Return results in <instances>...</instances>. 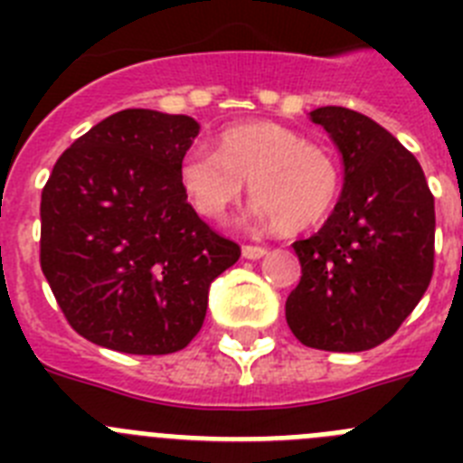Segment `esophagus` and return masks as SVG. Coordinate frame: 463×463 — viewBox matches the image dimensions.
<instances>
[{"label":"esophagus","instance_id":"obj_1","mask_svg":"<svg viewBox=\"0 0 463 463\" xmlns=\"http://www.w3.org/2000/svg\"><path fill=\"white\" fill-rule=\"evenodd\" d=\"M243 257L245 260H261V257L267 255V248H261V245H243Z\"/></svg>","mask_w":463,"mask_h":463}]
</instances>
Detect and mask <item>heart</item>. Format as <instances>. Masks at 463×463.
<instances>
[{"label": "heart", "mask_w": 463, "mask_h": 463, "mask_svg": "<svg viewBox=\"0 0 463 463\" xmlns=\"http://www.w3.org/2000/svg\"><path fill=\"white\" fill-rule=\"evenodd\" d=\"M220 153L192 146L181 159V183L203 218L222 220L250 183L257 220L282 232L320 224L336 206L341 169L336 157L276 122H245L218 137Z\"/></svg>", "instance_id": "b5f03b06"}]
</instances>
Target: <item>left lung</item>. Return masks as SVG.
Masks as SVG:
<instances>
[{"instance_id": "8db88e82", "label": "left lung", "mask_w": 463, "mask_h": 463, "mask_svg": "<svg viewBox=\"0 0 463 463\" xmlns=\"http://www.w3.org/2000/svg\"><path fill=\"white\" fill-rule=\"evenodd\" d=\"M343 159L338 203L317 234L294 241L301 280L285 317L304 345L362 353L394 334L433 273V194L415 155L357 110L322 106Z\"/></svg>"}]
</instances>
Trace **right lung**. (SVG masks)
Masks as SVG:
<instances>
[{"label":"right lung","mask_w":463,"mask_h":463,"mask_svg":"<svg viewBox=\"0 0 463 463\" xmlns=\"http://www.w3.org/2000/svg\"><path fill=\"white\" fill-rule=\"evenodd\" d=\"M190 116L113 113L71 143L41 192V271L80 336L169 354L199 334L208 288L241 257L187 203Z\"/></svg>","instance_id":"obj_1"}]
</instances>
